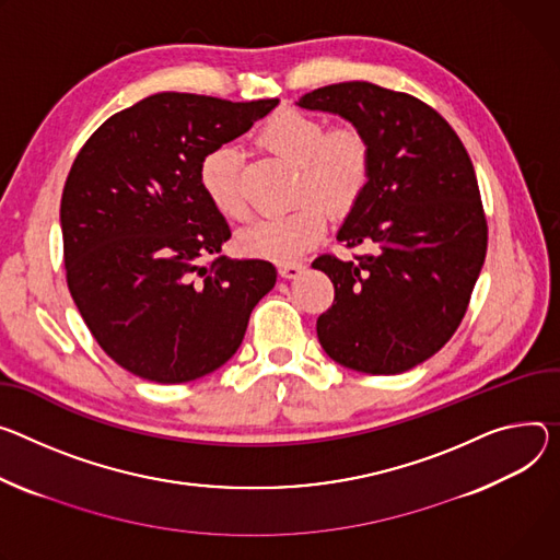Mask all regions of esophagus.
I'll return each mask as SVG.
<instances>
[{"instance_id":"esophagus-1","label":"esophagus","mask_w":560,"mask_h":560,"mask_svg":"<svg viewBox=\"0 0 560 560\" xmlns=\"http://www.w3.org/2000/svg\"><path fill=\"white\" fill-rule=\"evenodd\" d=\"M301 270H303V264H299V261L279 264V275H281L283 279H294V277L301 275Z\"/></svg>"}]
</instances>
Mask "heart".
Returning <instances> with one entry per match:
<instances>
[{"mask_svg":"<svg viewBox=\"0 0 560 560\" xmlns=\"http://www.w3.org/2000/svg\"><path fill=\"white\" fill-rule=\"evenodd\" d=\"M259 140L279 159L296 165V196L322 199L335 212L352 208L362 196L371 167L373 149L366 133L354 125H341L326 131V125L296 109L272 114ZM198 183L212 206L228 219L247 214L241 191V156L230 144H221L202 156ZM311 199L285 214L254 221L236 236V247L252 259L288 261L313 247L326 232V208Z\"/></svg>","mask_w":560,"mask_h":560,"instance_id":"1","label":"heart"}]
</instances>
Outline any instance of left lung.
Instances as JSON below:
<instances>
[{
	"mask_svg": "<svg viewBox=\"0 0 560 560\" xmlns=\"http://www.w3.org/2000/svg\"><path fill=\"white\" fill-rule=\"evenodd\" d=\"M301 109L341 116L373 149L369 183L337 241L375 252L313 268L335 285L317 319L337 364L397 375L435 354L460 326L487 254V219L463 140L422 100L371 82H339L299 97Z\"/></svg>",
	"mask_w": 560,
	"mask_h": 560,
	"instance_id": "obj_1",
	"label": "left lung"
}]
</instances>
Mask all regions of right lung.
I'll return each instance as SVG.
<instances>
[{
	"label": "right lung",
	"instance_id": "1",
	"mask_svg": "<svg viewBox=\"0 0 560 560\" xmlns=\"http://www.w3.org/2000/svg\"><path fill=\"white\" fill-rule=\"evenodd\" d=\"M277 105L156 93L80 149L60 206L67 283L100 348L129 373L159 384L214 373L275 288L272 264L221 257L232 232L198 165Z\"/></svg>",
	"mask_w": 560,
	"mask_h": 560
}]
</instances>
